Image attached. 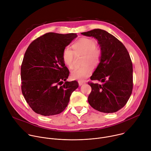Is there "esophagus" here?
<instances>
[{"label": "esophagus", "instance_id": "34e87169", "mask_svg": "<svg viewBox=\"0 0 151 151\" xmlns=\"http://www.w3.org/2000/svg\"><path fill=\"white\" fill-rule=\"evenodd\" d=\"M78 83H79V86H81L82 85H83V83H85V82H83V81H78Z\"/></svg>", "mask_w": 151, "mask_h": 151}]
</instances>
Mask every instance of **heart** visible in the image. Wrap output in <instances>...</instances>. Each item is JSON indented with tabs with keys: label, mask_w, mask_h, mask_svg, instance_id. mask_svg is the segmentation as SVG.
Listing matches in <instances>:
<instances>
[{
	"label": "heart",
	"mask_w": 151,
	"mask_h": 151,
	"mask_svg": "<svg viewBox=\"0 0 151 151\" xmlns=\"http://www.w3.org/2000/svg\"><path fill=\"white\" fill-rule=\"evenodd\" d=\"M73 51L69 47H66L62 52V59L64 63L70 69L73 68L75 54H83V64L81 68H75L71 72L73 79L84 81L93 73V66H97L101 59V50L96 46V42L90 38L82 37L72 45Z\"/></svg>",
	"instance_id": "obj_1"
}]
</instances>
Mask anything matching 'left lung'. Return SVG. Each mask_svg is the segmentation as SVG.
I'll list each match as a JSON object with an SVG mask.
<instances>
[{"label": "left lung", "instance_id": "8db88e82", "mask_svg": "<svg viewBox=\"0 0 151 151\" xmlns=\"http://www.w3.org/2000/svg\"><path fill=\"white\" fill-rule=\"evenodd\" d=\"M98 40L101 50V59L91 76L101 84L88 82L91 91L88 101L99 112L114 113L126 104L132 93L133 64L122 43L105 30L96 29L81 33Z\"/></svg>", "mask_w": 151, "mask_h": 151}]
</instances>
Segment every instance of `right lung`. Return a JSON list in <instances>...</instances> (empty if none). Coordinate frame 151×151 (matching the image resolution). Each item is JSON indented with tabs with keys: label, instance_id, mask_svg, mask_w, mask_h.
<instances>
[{
	"label": "right lung",
	"instance_id": "obj_1",
	"mask_svg": "<svg viewBox=\"0 0 151 151\" xmlns=\"http://www.w3.org/2000/svg\"><path fill=\"white\" fill-rule=\"evenodd\" d=\"M76 37V33L50 32L28 47L21 66V91L35 112L44 116L60 114L78 87L76 81H66L69 70L62 59L63 50Z\"/></svg>",
	"mask_w": 151,
	"mask_h": 151
}]
</instances>
